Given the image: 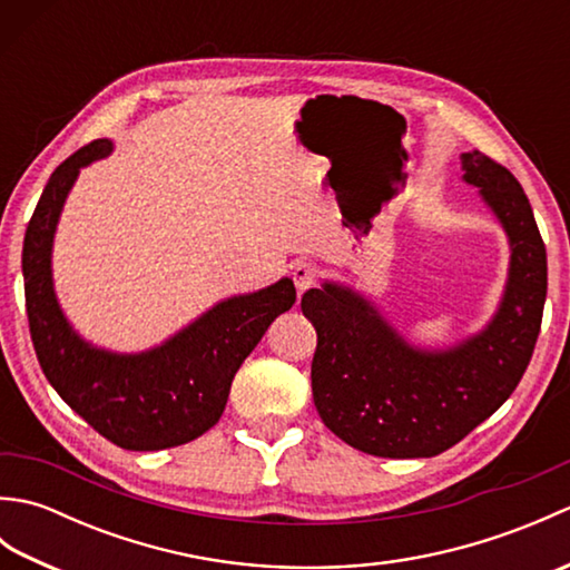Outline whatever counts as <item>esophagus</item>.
<instances>
[{"mask_svg": "<svg viewBox=\"0 0 570 570\" xmlns=\"http://www.w3.org/2000/svg\"><path fill=\"white\" fill-rule=\"evenodd\" d=\"M292 278H294V284H296V292L304 294V292H308L311 286H316L318 266L311 264V262H298V264H294Z\"/></svg>", "mask_w": 570, "mask_h": 570, "instance_id": "obj_1", "label": "esophagus"}]
</instances>
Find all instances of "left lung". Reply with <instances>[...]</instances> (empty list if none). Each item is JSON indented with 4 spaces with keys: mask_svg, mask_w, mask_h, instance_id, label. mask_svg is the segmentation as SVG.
I'll use <instances>...</instances> for the list:
<instances>
[{
    "mask_svg": "<svg viewBox=\"0 0 570 570\" xmlns=\"http://www.w3.org/2000/svg\"><path fill=\"white\" fill-rule=\"evenodd\" d=\"M465 184L510 237V282L482 333L441 353L411 347L353 288H308L301 311L318 333L313 402L347 445L380 458H431L463 441L510 394L534 353L547 301V247L519 180L482 151L460 156Z\"/></svg>",
    "mask_w": 570,
    "mask_h": 570,
    "instance_id": "1",
    "label": "left lung"
}]
</instances>
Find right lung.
Segmentation results:
<instances>
[{"instance_id": "obj_1", "label": "right lung", "mask_w": 570, "mask_h": 570, "mask_svg": "<svg viewBox=\"0 0 570 570\" xmlns=\"http://www.w3.org/2000/svg\"><path fill=\"white\" fill-rule=\"evenodd\" d=\"M112 141L95 139L48 178L23 237L21 272L36 357L60 399L127 451H164L198 439L220 421L235 372L276 316L294 306L282 278L262 292L227 298L164 345L139 355L92 347L60 311L51 247L60 210L82 166L105 159Z\"/></svg>"}]
</instances>
